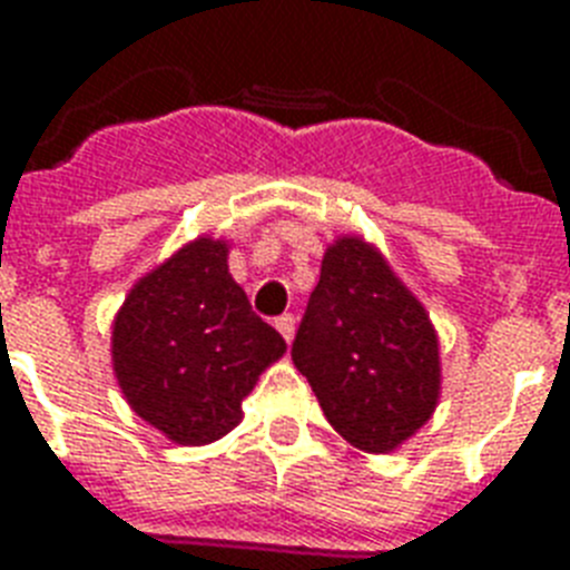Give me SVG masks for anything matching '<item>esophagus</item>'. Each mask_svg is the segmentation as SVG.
I'll list each match as a JSON object with an SVG mask.
<instances>
[{
  "label": "esophagus",
  "instance_id": "1",
  "mask_svg": "<svg viewBox=\"0 0 570 570\" xmlns=\"http://www.w3.org/2000/svg\"><path fill=\"white\" fill-rule=\"evenodd\" d=\"M275 328L281 331V337H284L286 343H293V337H295V316H293V313H284L281 320H275Z\"/></svg>",
  "mask_w": 570,
  "mask_h": 570
}]
</instances>
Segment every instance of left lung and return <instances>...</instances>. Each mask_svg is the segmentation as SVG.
I'll use <instances>...</instances> for the list:
<instances>
[{
    "label": "left lung",
    "instance_id": "1",
    "mask_svg": "<svg viewBox=\"0 0 570 570\" xmlns=\"http://www.w3.org/2000/svg\"><path fill=\"white\" fill-rule=\"evenodd\" d=\"M293 364L311 381L328 423L364 452L402 446L441 399L432 320L361 236H340L325 250Z\"/></svg>",
    "mask_w": 570,
    "mask_h": 570
}]
</instances>
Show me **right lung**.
<instances>
[{
  "instance_id": "1",
  "label": "right lung",
  "mask_w": 570,
  "mask_h": 570,
  "mask_svg": "<svg viewBox=\"0 0 570 570\" xmlns=\"http://www.w3.org/2000/svg\"><path fill=\"white\" fill-rule=\"evenodd\" d=\"M284 352L230 277L227 242L209 236L147 272L111 325V366L129 407L183 446L239 425L242 399Z\"/></svg>"
}]
</instances>
